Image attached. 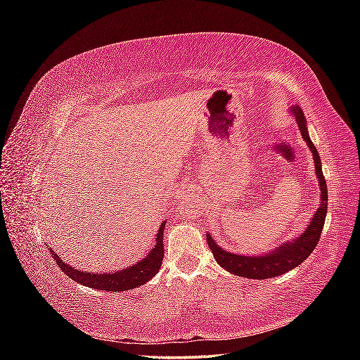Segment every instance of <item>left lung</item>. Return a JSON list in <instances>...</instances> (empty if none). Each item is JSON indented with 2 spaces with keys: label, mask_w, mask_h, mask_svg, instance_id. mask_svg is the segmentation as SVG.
Instances as JSON below:
<instances>
[{
  "label": "left lung",
  "mask_w": 360,
  "mask_h": 360,
  "mask_svg": "<svg viewBox=\"0 0 360 360\" xmlns=\"http://www.w3.org/2000/svg\"><path fill=\"white\" fill-rule=\"evenodd\" d=\"M290 111L294 115V118H296L302 138L307 141L309 150L312 151L315 174H317L319 177V184L321 191V197H320L321 204L317 209V212H315V214L312 216L307 230H304L297 238H294L292 242L282 243L281 246L270 250L269 254L266 252L264 255L250 257V255L231 254L228 252V250L217 246L212 238V236L207 233V243H209V248L212 249L214 259L225 270L231 271L233 275L245 276L250 279H267V278L279 276L282 274H285V271H290L291 269L302 264L303 261L312 254V250L315 249V246H317L320 240L326 213H328V184H326L323 171H321V160L319 156V151L312 144V141L309 139L307 120H304L303 111L297 105L291 106Z\"/></svg>",
  "instance_id": "obj_1"
}]
</instances>
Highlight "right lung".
<instances>
[{
  "label": "right lung",
  "instance_id": "1",
  "mask_svg": "<svg viewBox=\"0 0 360 360\" xmlns=\"http://www.w3.org/2000/svg\"><path fill=\"white\" fill-rule=\"evenodd\" d=\"M167 222H162L159 231L156 234V245L150 250L148 255L143 259H139L136 264L130 266L127 269L118 270V271H105V274H90V271H81L76 270L72 266L57 255V252H52L53 259L69 278L75 282H79L82 285L91 287L94 290H106V291H126L132 290L139 285L146 284L151 278H153L162 264L163 259V226Z\"/></svg>",
  "mask_w": 360,
  "mask_h": 360
}]
</instances>
